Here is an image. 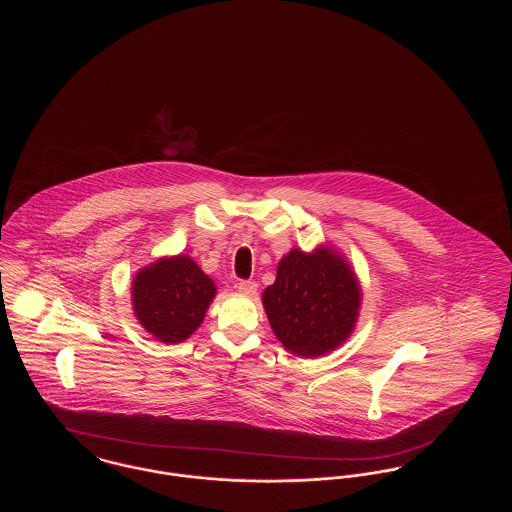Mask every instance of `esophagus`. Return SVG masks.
<instances>
[{"label": "esophagus", "mask_w": 512, "mask_h": 512, "mask_svg": "<svg viewBox=\"0 0 512 512\" xmlns=\"http://www.w3.org/2000/svg\"><path fill=\"white\" fill-rule=\"evenodd\" d=\"M238 292L244 293V295H255V292H257V284H255V282H249V280H240Z\"/></svg>", "instance_id": "1"}]
</instances>
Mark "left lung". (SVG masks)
Instances as JSON below:
<instances>
[{
    "label": "left lung",
    "instance_id": "1",
    "mask_svg": "<svg viewBox=\"0 0 512 512\" xmlns=\"http://www.w3.org/2000/svg\"><path fill=\"white\" fill-rule=\"evenodd\" d=\"M363 303L359 278L336 247L290 249L276 280L263 292L274 336L297 357L317 359L338 349L355 330Z\"/></svg>",
    "mask_w": 512,
    "mask_h": 512
}]
</instances>
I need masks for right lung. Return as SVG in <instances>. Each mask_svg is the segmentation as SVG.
Masks as SVG:
<instances>
[{
	"instance_id": "right-lung-1",
	"label": "right lung",
	"mask_w": 512,
	"mask_h": 512,
	"mask_svg": "<svg viewBox=\"0 0 512 512\" xmlns=\"http://www.w3.org/2000/svg\"><path fill=\"white\" fill-rule=\"evenodd\" d=\"M132 311L147 334L161 343L186 341L201 326L217 295L215 282L192 257H159L132 280Z\"/></svg>"
}]
</instances>
